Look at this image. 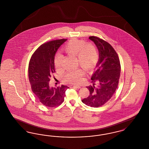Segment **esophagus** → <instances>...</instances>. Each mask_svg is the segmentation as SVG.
<instances>
[{
    "instance_id": "obj_1",
    "label": "esophagus",
    "mask_w": 149,
    "mask_h": 149,
    "mask_svg": "<svg viewBox=\"0 0 149 149\" xmlns=\"http://www.w3.org/2000/svg\"><path fill=\"white\" fill-rule=\"evenodd\" d=\"M70 87L71 88H77V89H80L81 88L80 86H79V85H70Z\"/></svg>"
}]
</instances>
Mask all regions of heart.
<instances>
[{
	"label": "heart",
	"mask_w": 149,
	"mask_h": 149,
	"mask_svg": "<svg viewBox=\"0 0 149 149\" xmlns=\"http://www.w3.org/2000/svg\"><path fill=\"white\" fill-rule=\"evenodd\" d=\"M64 50L68 55L77 56V63L86 71L93 70L98 62L99 56L96 47L84 40H71L64 46ZM63 58L60 54H57L54 57V65L57 70L62 69ZM84 75V70L78 68L68 71L64 75V80L69 83L80 84Z\"/></svg>",
	"instance_id": "obj_1"
}]
</instances>
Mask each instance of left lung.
I'll return each instance as SVG.
<instances>
[{
	"label": "left lung",
	"instance_id": "left-lung-1",
	"mask_svg": "<svg viewBox=\"0 0 149 149\" xmlns=\"http://www.w3.org/2000/svg\"><path fill=\"white\" fill-rule=\"evenodd\" d=\"M89 38L96 45L99 58L96 66L97 69L91 78L93 85L86 86L90 94L82 99V102L96 108L106 103L116 92L120 77V61L117 52L109 43L95 36Z\"/></svg>",
	"mask_w": 149,
	"mask_h": 149
}]
</instances>
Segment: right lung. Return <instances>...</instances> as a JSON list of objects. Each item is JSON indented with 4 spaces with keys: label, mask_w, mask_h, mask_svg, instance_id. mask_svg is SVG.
I'll return each instance as SVG.
<instances>
[{
    "label": "right lung",
    "mask_w": 149,
    "mask_h": 149,
    "mask_svg": "<svg viewBox=\"0 0 149 149\" xmlns=\"http://www.w3.org/2000/svg\"><path fill=\"white\" fill-rule=\"evenodd\" d=\"M67 40L51 41L41 45L31 57L29 66V77L32 91L45 106L55 107L64 100L66 85L51 87L49 81L55 72L54 57L57 50Z\"/></svg>",
    "instance_id": "add662e5"
}]
</instances>
